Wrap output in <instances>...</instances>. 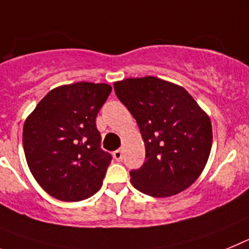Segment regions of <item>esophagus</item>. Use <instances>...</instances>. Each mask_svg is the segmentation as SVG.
Instances as JSON below:
<instances>
[{
  "instance_id": "obj_1",
  "label": "esophagus",
  "mask_w": 249,
  "mask_h": 249,
  "mask_svg": "<svg viewBox=\"0 0 249 249\" xmlns=\"http://www.w3.org/2000/svg\"><path fill=\"white\" fill-rule=\"evenodd\" d=\"M113 155H114V159L118 161H122L123 158H124V155H123V150H115V151L113 152Z\"/></svg>"
}]
</instances>
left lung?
<instances>
[{
  "label": "left lung",
  "mask_w": 249,
  "mask_h": 249,
  "mask_svg": "<svg viewBox=\"0 0 249 249\" xmlns=\"http://www.w3.org/2000/svg\"><path fill=\"white\" fill-rule=\"evenodd\" d=\"M116 97L135 118L145 144V162L131 170L136 190L152 197L183 191L205 169L212 146L207 114L182 87L155 77L114 84Z\"/></svg>",
  "instance_id": "1"
}]
</instances>
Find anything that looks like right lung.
Here are the masks:
<instances>
[{"label": "right lung", "mask_w": 249, "mask_h": 249, "mask_svg": "<svg viewBox=\"0 0 249 249\" xmlns=\"http://www.w3.org/2000/svg\"><path fill=\"white\" fill-rule=\"evenodd\" d=\"M111 87L79 82L49 91L23 126L27 163L42 189L60 201L99 191L111 155L100 147L95 119Z\"/></svg>", "instance_id": "obj_1"}]
</instances>
